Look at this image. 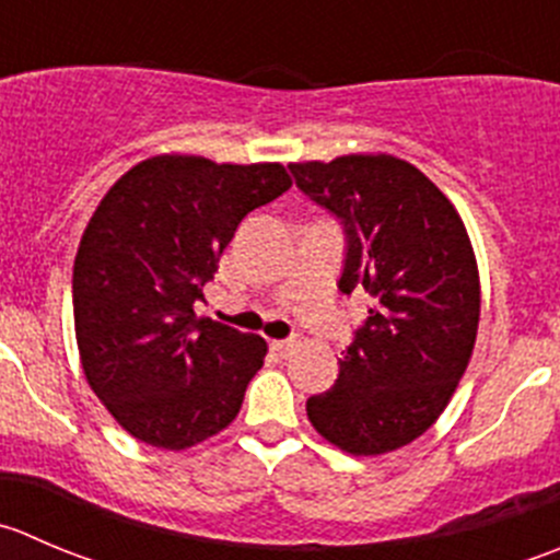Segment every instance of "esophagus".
Here are the masks:
<instances>
[{
  "instance_id": "esophagus-1",
  "label": "esophagus",
  "mask_w": 560,
  "mask_h": 560,
  "mask_svg": "<svg viewBox=\"0 0 560 560\" xmlns=\"http://www.w3.org/2000/svg\"><path fill=\"white\" fill-rule=\"evenodd\" d=\"M292 347H295V339H279V341H270V350H273V355H279V358H287V355H290Z\"/></svg>"
}]
</instances>
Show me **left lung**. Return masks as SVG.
I'll use <instances>...</instances> for the list:
<instances>
[{"instance_id":"1","label":"left lung","mask_w":560,"mask_h":560,"mask_svg":"<svg viewBox=\"0 0 560 560\" xmlns=\"http://www.w3.org/2000/svg\"><path fill=\"white\" fill-rule=\"evenodd\" d=\"M290 172L345 226L339 290L372 301L336 383L308 396V421L355 457L396 452L435 424L474 352L481 290L468 230L446 194L394 155L306 161Z\"/></svg>"}]
</instances>
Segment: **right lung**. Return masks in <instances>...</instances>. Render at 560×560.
I'll return each mask as SVG.
<instances>
[{
    "mask_svg": "<svg viewBox=\"0 0 560 560\" xmlns=\"http://www.w3.org/2000/svg\"><path fill=\"white\" fill-rule=\"evenodd\" d=\"M290 186L281 164L155 155L92 213L73 262L75 341L90 388L136 441L183 452L241 412L268 345L194 308L241 221Z\"/></svg>",
    "mask_w": 560,
    "mask_h": 560,
    "instance_id": "obj_1",
    "label": "right lung"
}]
</instances>
